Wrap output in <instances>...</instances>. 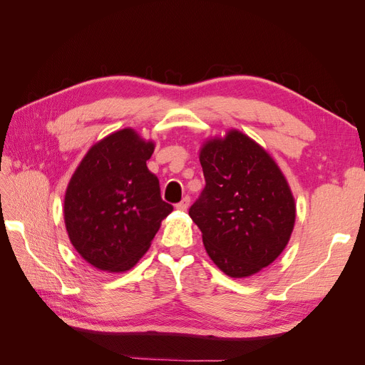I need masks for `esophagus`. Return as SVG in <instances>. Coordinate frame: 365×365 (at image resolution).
Masks as SVG:
<instances>
[{
	"label": "esophagus",
	"mask_w": 365,
	"mask_h": 365,
	"mask_svg": "<svg viewBox=\"0 0 365 365\" xmlns=\"http://www.w3.org/2000/svg\"><path fill=\"white\" fill-rule=\"evenodd\" d=\"M189 205H190V197H189V196H185V197H182V201H181V202L176 204V208L181 210V212H185V210L189 208Z\"/></svg>",
	"instance_id": "obj_1"
}]
</instances>
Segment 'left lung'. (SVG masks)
Wrapping results in <instances>:
<instances>
[{"instance_id":"1","label":"left lung","mask_w":365,"mask_h":365,"mask_svg":"<svg viewBox=\"0 0 365 365\" xmlns=\"http://www.w3.org/2000/svg\"><path fill=\"white\" fill-rule=\"evenodd\" d=\"M205 187L189 215L220 271L242 279L267 268L288 245L295 201L269 153L240 130L205 141Z\"/></svg>"}]
</instances>
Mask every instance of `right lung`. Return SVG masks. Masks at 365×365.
I'll return each mask as SVG.
<instances>
[{
    "mask_svg": "<svg viewBox=\"0 0 365 365\" xmlns=\"http://www.w3.org/2000/svg\"><path fill=\"white\" fill-rule=\"evenodd\" d=\"M153 141L126 128L88 150L65 192L63 219L76 251L94 268L130 269L173 207L146 165Z\"/></svg>",
    "mask_w": 365,
    "mask_h": 365,
    "instance_id": "right-lung-1",
    "label": "right lung"
}]
</instances>
